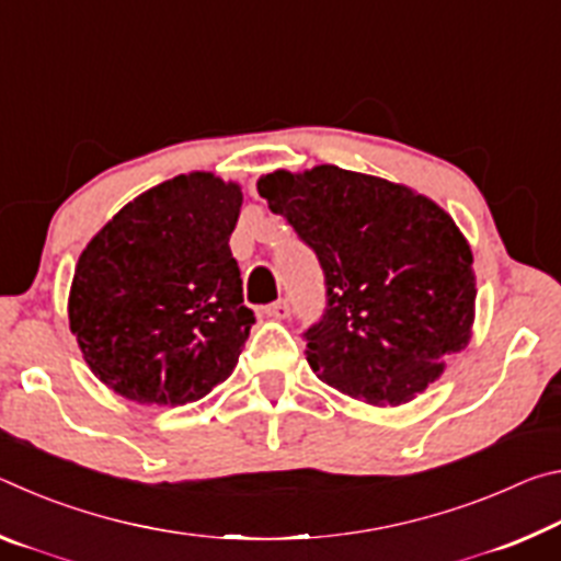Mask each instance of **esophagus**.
<instances>
[{
  "label": "esophagus",
  "instance_id": "1",
  "mask_svg": "<svg viewBox=\"0 0 561 561\" xmlns=\"http://www.w3.org/2000/svg\"><path fill=\"white\" fill-rule=\"evenodd\" d=\"M264 314H267L270 319H287L289 317V304L279 299V301H272L264 307Z\"/></svg>",
  "mask_w": 561,
  "mask_h": 561
}]
</instances>
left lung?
I'll list each match as a JSON object with an SVG mask.
<instances>
[{
	"instance_id": "8db88e82",
	"label": "left lung",
	"mask_w": 561,
	"mask_h": 561,
	"mask_svg": "<svg viewBox=\"0 0 561 561\" xmlns=\"http://www.w3.org/2000/svg\"><path fill=\"white\" fill-rule=\"evenodd\" d=\"M324 270L327 309L304 331L321 381L401 405L440 378L474 321L472 252L443 207L411 187L336 165L257 180Z\"/></svg>"
}]
</instances>
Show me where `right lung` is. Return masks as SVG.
I'll use <instances>...</instances> for the list:
<instances>
[{"mask_svg":"<svg viewBox=\"0 0 561 561\" xmlns=\"http://www.w3.org/2000/svg\"><path fill=\"white\" fill-rule=\"evenodd\" d=\"M242 190L187 173L146 190L76 264L69 327L89 368L140 405H185L234 371L254 324L230 234Z\"/></svg>","mask_w":561,"mask_h":561,"instance_id":"obj_1","label":"right lung"}]
</instances>
